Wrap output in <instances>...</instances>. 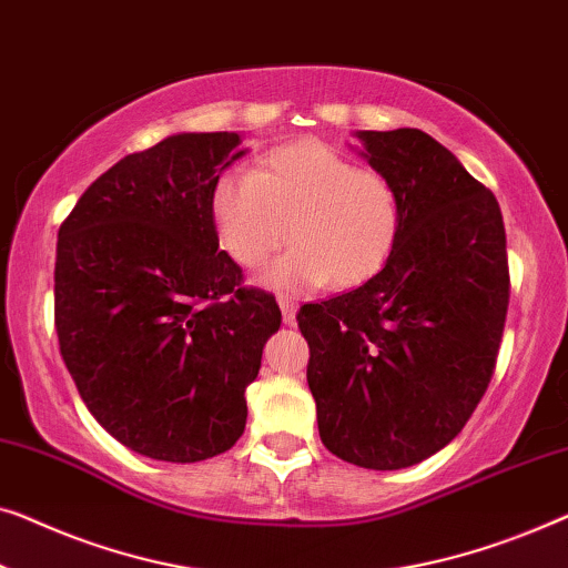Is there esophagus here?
Listing matches in <instances>:
<instances>
[{
  "label": "esophagus",
  "instance_id": "34e87169",
  "mask_svg": "<svg viewBox=\"0 0 568 568\" xmlns=\"http://www.w3.org/2000/svg\"><path fill=\"white\" fill-rule=\"evenodd\" d=\"M278 307H282L284 325H294V312H297V304H294V300L284 297V294H278Z\"/></svg>",
  "mask_w": 568,
  "mask_h": 568
}]
</instances>
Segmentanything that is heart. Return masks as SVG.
<instances>
[{"mask_svg":"<svg viewBox=\"0 0 568 568\" xmlns=\"http://www.w3.org/2000/svg\"><path fill=\"white\" fill-rule=\"evenodd\" d=\"M210 212L223 251L245 268L264 266L292 237L264 274L282 292L368 282L392 258L402 227L392 179L320 141L278 145L253 174L223 176Z\"/></svg>","mask_w":568,"mask_h":568,"instance_id":"heart-1","label":"heart"}]
</instances>
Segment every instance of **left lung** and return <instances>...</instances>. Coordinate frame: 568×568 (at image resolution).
Masks as SVG:
<instances>
[{"label":"left lung","mask_w":568,"mask_h":568,"mask_svg":"<svg viewBox=\"0 0 568 568\" xmlns=\"http://www.w3.org/2000/svg\"><path fill=\"white\" fill-rule=\"evenodd\" d=\"M358 138L399 192V241L379 274L304 304L297 323L325 448L394 471L448 446L487 392L509 304L507 237L495 194L435 138Z\"/></svg>","instance_id":"obj_1"}]
</instances>
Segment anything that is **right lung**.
<instances>
[{
	"mask_svg": "<svg viewBox=\"0 0 568 568\" xmlns=\"http://www.w3.org/2000/svg\"><path fill=\"white\" fill-rule=\"evenodd\" d=\"M237 133H179L120 159L79 196L55 248V333L73 384L135 454L194 464L243 435L245 386L282 325L243 286L210 200Z\"/></svg>",
	"mask_w": 568,
	"mask_h": 568,
	"instance_id": "1",
	"label": "right lung"
}]
</instances>
